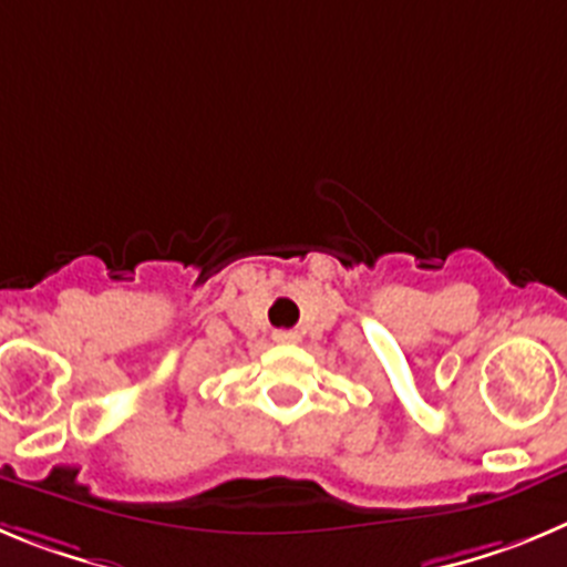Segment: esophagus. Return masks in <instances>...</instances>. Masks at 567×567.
<instances>
[{"instance_id": "1", "label": "esophagus", "mask_w": 567, "mask_h": 567, "mask_svg": "<svg viewBox=\"0 0 567 567\" xmlns=\"http://www.w3.org/2000/svg\"><path fill=\"white\" fill-rule=\"evenodd\" d=\"M296 339H299V336H296L293 330H277V333H274V341H279V344H293Z\"/></svg>"}]
</instances>
